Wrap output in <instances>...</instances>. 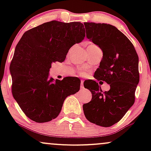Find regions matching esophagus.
<instances>
[{"instance_id":"esophagus-1","label":"esophagus","mask_w":151,"mask_h":151,"mask_svg":"<svg viewBox=\"0 0 151 151\" xmlns=\"http://www.w3.org/2000/svg\"><path fill=\"white\" fill-rule=\"evenodd\" d=\"M81 89H84V80H81Z\"/></svg>"}]
</instances>
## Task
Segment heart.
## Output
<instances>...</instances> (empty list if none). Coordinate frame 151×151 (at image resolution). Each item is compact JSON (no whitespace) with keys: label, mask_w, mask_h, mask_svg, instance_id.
Masks as SVG:
<instances>
[{"label":"heart","mask_w":151,"mask_h":151,"mask_svg":"<svg viewBox=\"0 0 151 151\" xmlns=\"http://www.w3.org/2000/svg\"><path fill=\"white\" fill-rule=\"evenodd\" d=\"M98 47V46H97V45H96L91 44V45H89V46H88L87 49H90V48H93V47Z\"/></svg>","instance_id":"1"}]
</instances>
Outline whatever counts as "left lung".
<instances>
[{
    "label": "left lung",
    "mask_w": 151,
    "mask_h": 151,
    "mask_svg": "<svg viewBox=\"0 0 151 151\" xmlns=\"http://www.w3.org/2000/svg\"><path fill=\"white\" fill-rule=\"evenodd\" d=\"M86 37L101 48L103 58L93 77L110 85L101 91L98 82L90 79L84 86L92 93L83 105L84 115L91 123L104 127L116 124L135 102L139 82L138 56L132 42L114 26L84 22ZM85 82V81H84Z\"/></svg>",
    "instance_id": "left-lung-1"
}]
</instances>
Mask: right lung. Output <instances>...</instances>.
<instances>
[{"mask_svg":"<svg viewBox=\"0 0 151 151\" xmlns=\"http://www.w3.org/2000/svg\"><path fill=\"white\" fill-rule=\"evenodd\" d=\"M85 37L79 22L52 20L26 31L10 65L12 93L23 113L37 123L58 116L65 99L80 89L79 78H48L52 62L65 61L69 50Z\"/></svg>","mask_w":151,"mask_h":151,"instance_id":"1","label":"right lung"}]
</instances>
